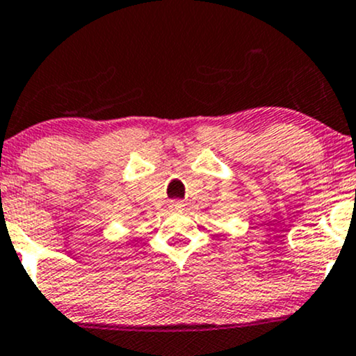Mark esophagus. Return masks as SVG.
<instances>
[{
    "mask_svg": "<svg viewBox=\"0 0 356 356\" xmlns=\"http://www.w3.org/2000/svg\"><path fill=\"white\" fill-rule=\"evenodd\" d=\"M168 207H170L171 211H183V209H185V203H183L181 200H171Z\"/></svg>",
    "mask_w": 356,
    "mask_h": 356,
    "instance_id": "esophagus-1",
    "label": "esophagus"
}]
</instances>
